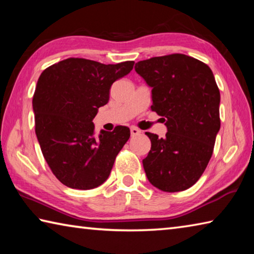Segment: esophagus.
<instances>
[{
  "instance_id": "34e87169",
  "label": "esophagus",
  "mask_w": 254,
  "mask_h": 254,
  "mask_svg": "<svg viewBox=\"0 0 254 254\" xmlns=\"http://www.w3.org/2000/svg\"><path fill=\"white\" fill-rule=\"evenodd\" d=\"M130 132H131V135H132V136L139 135L140 133H141V131L139 130V128H136V127H131V128H130Z\"/></svg>"
}]
</instances>
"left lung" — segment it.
Returning <instances> with one entry per match:
<instances>
[{
    "label": "left lung",
    "mask_w": 254,
    "mask_h": 254,
    "mask_svg": "<svg viewBox=\"0 0 254 254\" xmlns=\"http://www.w3.org/2000/svg\"><path fill=\"white\" fill-rule=\"evenodd\" d=\"M135 71L152 88L151 110L163 117L166 137L145 132L151 150L143 168L154 187L182 191L207 167L221 127L220 89L206 64L183 54L135 64Z\"/></svg>",
    "instance_id": "8db88e82"
}]
</instances>
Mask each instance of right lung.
Masks as SVG:
<instances>
[{
	"label": "right lung",
	"instance_id": "right-lung-1",
	"mask_svg": "<svg viewBox=\"0 0 254 254\" xmlns=\"http://www.w3.org/2000/svg\"><path fill=\"white\" fill-rule=\"evenodd\" d=\"M133 65L68 58L41 72L32 100L36 134L51 171L65 186L87 190L109 178L130 128L119 126L96 135L93 119L109 102L112 84Z\"/></svg>",
	"mask_w": 254,
	"mask_h": 254
}]
</instances>
